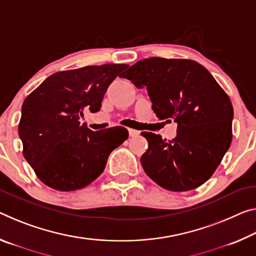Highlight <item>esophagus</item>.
Here are the masks:
<instances>
[{
  "mask_svg": "<svg viewBox=\"0 0 256 256\" xmlns=\"http://www.w3.org/2000/svg\"><path fill=\"white\" fill-rule=\"evenodd\" d=\"M139 131H136V130H133V128H128V134L130 136H139Z\"/></svg>",
  "mask_w": 256,
  "mask_h": 256,
  "instance_id": "esophagus-1",
  "label": "esophagus"
}]
</instances>
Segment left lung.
<instances>
[{"instance_id": "left-lung-1", "label": "left lung", "mask_w": 256, "mask_h": 256, "mask_svg": "<svg viewBox=\"0 0 256 256\" xmlns=\"http://www.w3.org/2000/svg\"><path fill=\"white\" fill-rule=\"evenodd\" d=\"M122 77L147 88L158 118L178 123L171 141L141 132L148 141L140 160L147 176L171 192L205 184L232 140V104L210 72L192 60L154 56L138 62Z\"/></svg>"}]
</instances>
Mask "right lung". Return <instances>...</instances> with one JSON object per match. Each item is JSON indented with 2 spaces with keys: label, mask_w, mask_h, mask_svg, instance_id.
<instances>
[{
  "label": "right lung",
  "mask_w": 256,
  "mask_h": 256,
  "mask_svg": "<svg viewBox=\"0 0 256 256\" xmlns=\"http://www.w3.org/2000/svg\"><path fill=\"white\" fill-rule=\"evenodd\" d=\"M126 67L112 64L56 72L24 101L18 128L24 157L44 184L59 192L84 188L128 139L123 126L92 131L80 122L84 110H100L108 86Z\"/></svg>",
  "instance_id": "obj_1"
}]
</instances>
